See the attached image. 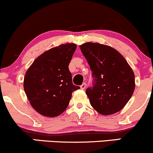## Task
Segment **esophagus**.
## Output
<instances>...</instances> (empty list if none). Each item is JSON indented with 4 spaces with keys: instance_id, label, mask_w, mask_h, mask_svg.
<instances>
[{
    "instance_id": "1",
    "label": "esophagus",
    "mask_w": 153,
    "mask_h": 153,
    "mask_svg": "<svg viewBox=\"0 0 153 153\" xmlns=\"http://www.w3.org/2000/svg\"><path fill=\"white\" fill-rule=\"evenodd\" d=\"M85 88H86V84H85V82H83V83H82V85H80V88H81L82 90H84V89H85Z\"/></svg>"
}]
</instances>
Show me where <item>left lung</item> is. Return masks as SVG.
Wrapping results in <instances>:
<instances>
[{
  "instance_id": "obj_1",
  "label": "left lung",
  "mask_w": 153,
  "mask_h": 153,
  "mask_svg": "<svg viewBox=\"0 0 153 153\" xmlns=\"http://www.w3.org/2000/svg\"><path fill=\"white\" fill-rule=\"evenodd\" d=\"M94 77V87L85 91L91 106L102 115L119 111L135 88L134 74L125 58L111 47L99 43L80 45Z\"/></svg>"
}]
</instances>
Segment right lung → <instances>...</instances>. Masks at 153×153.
I'll list each match as a JSON object with an SVG mask.
<instances>
[{
	"instance_id": "right-lung-1",
	"label": "right lung",
	"mask_w": 153,
	"mask_h": 153,
	"mask_svg": "<svg viewBox=\"0 0 153 153\" xmlns=\"http://www.w3.org/2000/svg\"><path fill=\"white\" fill-rule=\"evenodd\" d=\"M77 45L67 43L53 47L39 55L26 72L24 88L33 108L41 115L55 117L65 111L74 85L69 63Z\"/></svg>"
}]
</instances>
